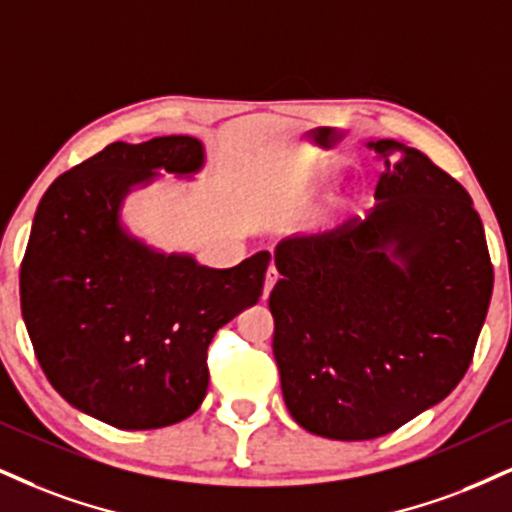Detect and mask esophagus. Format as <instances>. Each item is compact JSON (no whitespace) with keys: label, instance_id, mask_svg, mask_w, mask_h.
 <instances>
[{"label":"esophagus","instance_id":"esophagus-1","mask_svg":"<svg viewBox=\"0 0 512 512\" xmlns=\"http://www.w3.org/2000/svg\"><path fill=\"white\" fill-rule=\"evenodd\" d=\"M277 268L275 266H270L268 268V273H266V285H263V299H268L270 296V292H273V287H275V282H277Z\"/></svg>","mask_w":512,"mask_h":512}]
</instances>
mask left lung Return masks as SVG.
<instances>
[{
	"label": "left lung",
	"mask_w": 512,
	"mask_h": 512,
	"mask_svg": "<svg viewBox=\"0 0 512 512\" xmlns=\"http://www.w3.org/2000/svg\"><path fill=\"white\" fill-rule=\"evenodd\" d=\"M384 173L365 220L285 239L270 292L282 396L339 441L399 430L468 372L494 289L470 194L422 151L370 144Z\"/></svg>",
	"instance_id": "obj_1"
}]
</instances>
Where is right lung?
<instances>
[{"label":"right lung","instance_id":"right-lung-1","mask_svg":"<svg viewBox=\"0 0 512 512\" xmlns=\"http://www.w3.org/2000/svg\"><path fill=\"white\" fill-rule=\"evenodd\" d=\"M201 161L187 135L113 142L59 175L37 206L21 263L35 356L73 408L118 430L189 418L206 396L213 334L263 294L268 251L216 270L156 254L118 223L132 185Z\"/></svg>","mask_w":512,"mask_h":512}]
</instances>
